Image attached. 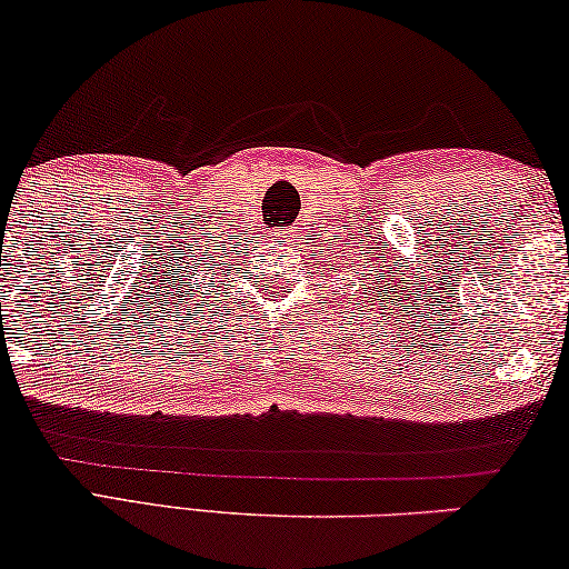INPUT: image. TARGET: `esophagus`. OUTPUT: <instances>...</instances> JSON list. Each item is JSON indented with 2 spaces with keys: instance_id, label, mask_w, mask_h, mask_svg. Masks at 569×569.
<instances>
[{
  "instance_id": "esophagus-1",
  "label": "esophagus",
  "mask_w": 569,
  "mask_h": 569,
  "mask_svg": "<svg viewBox=\"0 0 569 569\" xmlns=\"http://www.w3.org/2000/svg\"><path fill=\"white\" fill-rule=\"evenodd\" d=\"M278 237H281L283 242H293V234L291 232H278Z\"/></svg>"
}]
</instances>
